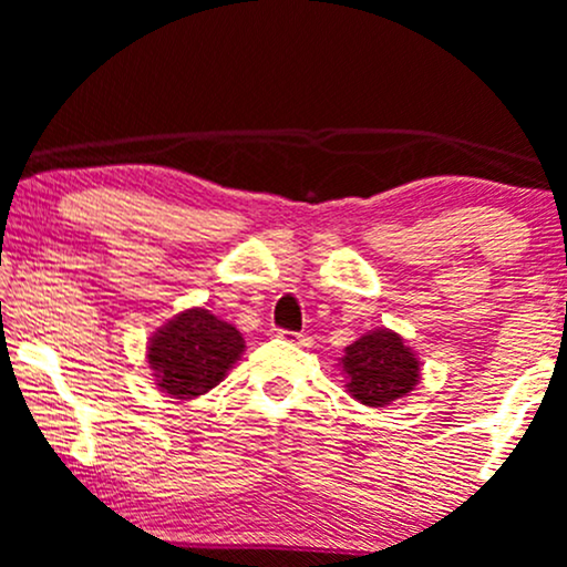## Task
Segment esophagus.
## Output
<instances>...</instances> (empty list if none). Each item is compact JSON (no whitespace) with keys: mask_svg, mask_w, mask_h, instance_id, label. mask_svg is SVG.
I'll return each mask as SVG.
<instances>
[{"mask_svg":"<svg viewBox=\"0 0 567 567\" xmlns=\"http://www.w3.org/2000/svg\"><path fill=\"white\" fill-rule=\"evenodd\" d=\"M278 338H284L286 343L291 346H309V338L305 336V332H293V330H281L278 332Z\"/></svg>","mask_w":567,"mask_h":567,"instance_id":"obj_1","label":"esophagus"}]
</instances>
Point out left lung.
<instances>
[{"label":"left lung","instance_id":"8db88e82","mask_svg":"<svg viewBox=\"0 0 567 567\" xmlns=\"http://www.w3.org/2000/svg\"><path fill=\"white\" fill-rule=\"evenodd\" d=\"M343 374L348 392L363 405L384 408L415 390L421 363L398 332L374 330L346 348Z\"/></svg>","mask_w":567,"mask_h":567}]
</instances>
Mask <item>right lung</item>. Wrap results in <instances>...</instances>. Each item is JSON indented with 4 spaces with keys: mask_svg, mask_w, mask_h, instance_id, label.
Here are the masks:
<instances>
[{
    "mask_svg": "<svg viewBox=\"0 0 567 567\" xmlns=\"http://www.w3.org/2000/svg\"><path fill=\"white\" fill-rule=\"evenodd\" d=\"M245 340L208 309H185L159 328L146 348L157 386L175 400L198 398L227 377Z\"/></svg>",
    "mask_w": 567,
    "mask_h": 567,
    "instance_id": "right-lung-1",
    "label": "right lung"
}]
</instances>
